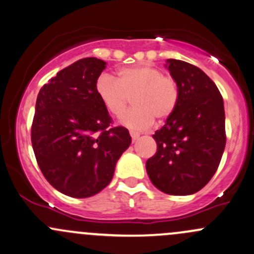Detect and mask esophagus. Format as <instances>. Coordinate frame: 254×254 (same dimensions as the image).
Listing matches in <instances>:
<instances>
[{
    "label": "esophagus",
    "instance_id": "1",
    "mask_svg": "<svg viewBox=\"0 0 254 254\" xmlns=\"http://www.w3.org/2000/svg\"><path fill=\"white\" fill-rule=\"evenodd\" d=\"M130 135H131V138H132V141H134V142L136 140H138V137H140V134H137V132H135V131L130 132Z\"/></svg>",
    "mask_w": 254,
    "mask_h": 254
}]
</instances>
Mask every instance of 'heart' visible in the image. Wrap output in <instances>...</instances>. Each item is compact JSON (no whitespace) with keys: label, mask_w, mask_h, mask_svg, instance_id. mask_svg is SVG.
I'll return each instance as SVG.
<instances>
[{"label":"heart","mask_w":254,"mask_h":254,"mask_svg":"<svg viewBox=\"0 0 254 254\" xmlns=\"http://www.w3.org/2000/svg\"><path fill=\"white\" fill-rule=\"evenodd\" d=\"M95 90L106 111L114 117L124 113L129 96L132 95L134 107L123 116L120 122L137 131L151 127L154 118H169L179 100L175 80L151 64L119 69L117 79L109 74H102L96 81Z\"/></svg>","instance_id":"heart-1"}]
</instances>
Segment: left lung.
I'll return each instance as SVG.
<instances>
[{
	"label": "left lung",
	"mask_w": 254,
	"mask_h": 254,
	"mask_svg": "<svg viewBox=\"0 0 254 254\" xmlns=\"http://www.w3.org/2000/svg\"><path fill=\"white\" fill-rule=\"evenodd\" d=\"M179 100L174 113L154 132L157 152L146 170L158 190L196 193L217 172L226 143L224 102L217 85L197 66L168 60Z\"/></svg>",
	"instance_id": "obj_1"
}]
</instances>
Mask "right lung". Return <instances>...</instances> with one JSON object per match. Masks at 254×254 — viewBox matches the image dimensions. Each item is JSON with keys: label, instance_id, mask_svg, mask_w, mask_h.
Segmentation results:
<instances>
[{"label": "right lung", "instance_id": "obj_1", "mask_svg": "<svg viewBox=\"0 0 254 254\" xmlns=\"http://www.w3.org/2000/svg\"><path fill=\"white\" fill-rule=\"evenodd\" d=\"M106 64L95 57L76 61L37 95L31 125L37 164L56 190L75 198L102 191L131 143L127 129L109 127L111 116L96 93Z\"/></svg>", "mask_w": 254, "mask_h": 254}]
</instances>
